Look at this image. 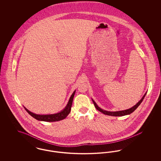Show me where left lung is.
<instances>
[{
	"label": "left lung",
	"instance_id": "8db88e82",
	"mask_svg": "<svg viewBox=\"0 0 161 161\" xmlns=\"http://www.w3.org/2000/svg\"><path fill=\"white\" fill-rule=\"evenodd\" d=\"M146 93H147V92L144 95V96L142 97V98L141 99V100H140L138 103H137V104H136L134 106L131 107V108H129V109H127V110H120V111H116V112H110V111H107V110H103V109L101 108L100 107L98 106V105H97V103L93 101V100H92H92L95 108H96L98 111H100L101 113L104 114V115L113 116H125V115H130V114H131L132 112H133L138 108V106L141 104V103H142V101H143L144 97H145V96H146Z\"/></svg>",
	"mask_w": 161,
	"mask_h": 161
}]
</instances>
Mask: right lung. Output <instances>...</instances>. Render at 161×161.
<instances>
[{"label":"right lung","instance_id":"add662e5","mask_svg":"<svg viewBox=\"0 0 161 161\" xmlns=\"http://www.w3.org/2000/svg\"><path fill=\"white\" fill-rule=\"evenodd\" d=\"M75 91H75L72 93V95L70 96V97L69 98V101H68L66 106L64 107L61 112L57 113V114H49V115H38V114H36L34 113L31 112L30 110H28L26 107H24V106L23 107L26 110V112L31 115V116H32L33 118H34L35 119H36L38 121H46V122L58 121H60L62 119H64V118H66L67 117L68 115H69V113L70 112V110H71L72 101H73Z\"/></svg>","mask_w":161,"mask_h":161}]
</instances>
